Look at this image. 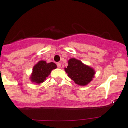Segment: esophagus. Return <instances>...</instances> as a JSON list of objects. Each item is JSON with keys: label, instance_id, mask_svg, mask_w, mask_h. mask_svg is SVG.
<instances>
[{"label": "esophagus", "instance_id": "34e87169", "mask_svg": "<svg viewBox=\"0 0 128 128\" xmlns=\"http://www.w3.org/2000/svg\"><path fill=\"white\" fill-rule=\"evenodd\" d=\"M57 66L58 68L61 67V63H57Z\"/></svg>", "mask_w": 128, "mask_h": 128}]
</instances>
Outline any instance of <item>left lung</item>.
Wrapping results in <instances>:
<instances>
[{
    "mask_svg": "<svg viewBox=\"0 0 128 128\" xmlns=\"http://www.w3.org/2000/svg\"><path fill=\"white\" fill-rule=\"evenodd\" d=\"M68 65L65 68L68 76L76 84L84 86L90 82L94 77L95 71L90 66L84 65L81 61L75 58L69 60Z\"/></svg>",
    "mask_w": 128,
    "mask_h": 128,
    "instance_id": "1",
    "label": "left lung"
}]
</instances>
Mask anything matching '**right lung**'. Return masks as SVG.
<instances>
[{
    "mask_svg": "<svg viewBox=\"0 0 128 128\" xmlns=\"http://www.w3.org/2000/svg\"><path fill=\"white\" fill-rule=\"evenodd\" d=\"M57 67L53 62L47 63L45 61H40L33 67L31 81L36 83H41L46 80V78L50 74L52 70Z\"/></svg>",
    "mask_w": 128,
    "mask_h": 128,
    "instance_id": "1",
    "label": "right lung"
}]
</instances>
